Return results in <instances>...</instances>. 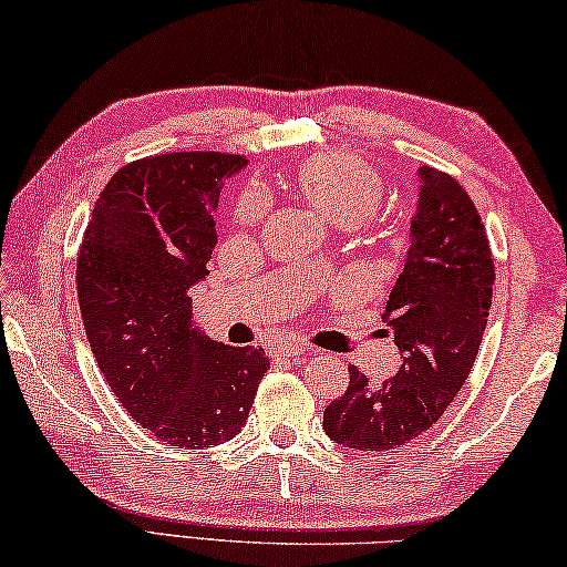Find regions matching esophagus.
<instances>
[{
  "mask_svg": "<svg viewBox=\"0 0 567 567\" xmlns=\"http://www.w3.org/2000/svg\"><path fill=\"white\" fill-rule=\"evenodd\" d=\"M303 351L306 346L299 341H278L271 355H276V359H296V355H303Z\"/></svg>",
  "mask_w": 567,
  "mask_h": 567,
  "instance_id": "esophagus-1",
  "label": "esophagus"
}]
</instances>
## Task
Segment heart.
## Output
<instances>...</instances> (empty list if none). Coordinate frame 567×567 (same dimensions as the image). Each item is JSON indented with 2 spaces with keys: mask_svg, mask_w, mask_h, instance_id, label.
<instances>
[{
  "mask_svg": "<svg viewBox=\"0 0 567 567\" xmlns=\"http://www.w3.org/2000/svg\"><path fill=\"white\" fill-rule=\"evenodd\" d=\"M291 188L326 221L355 226L369 218L383 202L381 174L361 156L341 152H319L293 168ZM266 208L258 192L244 194L238 202V224H256Z\"/></svg>",
  "mask_w": 567,
  "mask_h": 567,
  "instance_id": "obj_1",
  "label": "heart"
}]
</instances>
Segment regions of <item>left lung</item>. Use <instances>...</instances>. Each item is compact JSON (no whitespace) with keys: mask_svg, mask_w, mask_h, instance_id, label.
Instances as JSON below:
<instances>
[{"mask_svg":"<svg viewBox=\"0 0 567 567\" xmlns=\"http://www.w3.org/2000/svg\"><path fill=\"white\" fill-rule=\"evenodd\" d=\"M419 176L411 248L383 313L403 363L381 385L349 365V389L323 411L326 435L346 449L391 451L429 431L468 379L488 323L495 266L478 208L439 168Z\"/></svg>","mask_w":567,"mask_h":567,"instance_id":"8db88e82","label":"left lung"}]
</instances>
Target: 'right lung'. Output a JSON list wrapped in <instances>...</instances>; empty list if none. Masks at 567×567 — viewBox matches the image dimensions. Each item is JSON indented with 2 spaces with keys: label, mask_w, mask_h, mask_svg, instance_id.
Returning <instances> with one entry per match:
<instances>
[{
  "label": "right lung",
  "mask_w": 567,
  "mask_h": 567,
  "mask_svg": "<svg viewBox=\"0 0 567 567\" xmlns=\"http://www.w3.org/2000/svg\"><path fill=\"white\" fill-rule=\"evenodd\" d=\"M241 154L174 152L118 168L79 246L89 346L126 413L168 445L214 449L244 429L268 359L212 341L188 289L208 276L214 208Z\"/></svg>",
  "instance_id": "add662e5"
}]
</instances>
